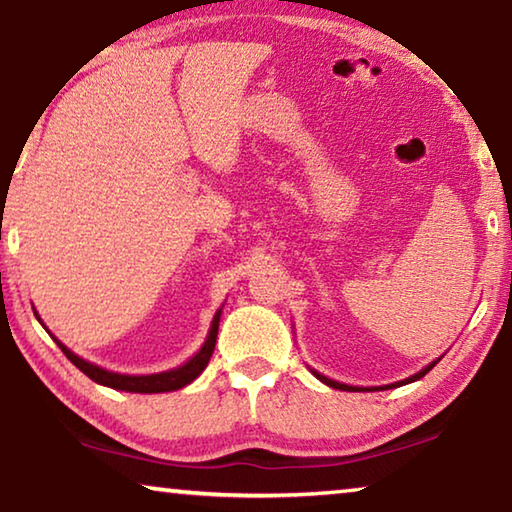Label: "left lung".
Listing matches in <instances>:
<instances>
[{"label":"left lung","mask_w":512,"mask_h":512,"mask_svg":"<svg viewBox=\"0 0 512 512\" xmlns=\"http://www.w3.org/2000/svg\"><path fill=\"white\" fill-rule=\"evenodd\" d=\"M434 365H437V361L434 363H430L427 365V368H423L421 372H416V375H411L409 379H404V381H395V384H388V386H379L381 391H386V388H395V386H402V384H411V381H416V379H421V377H425L427 372H430ZM315 372V370H312ZM315 377L319 379V381H324L326 386H331V388H338V391H361V388L358 386H347V384H340V381H333V379H329V377H324V375H319V372H315ZM365 391H372V388H365Z\"/></svg>","instance_id":"1"}]
</instances>
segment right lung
Wrapping results in <instances>:
<instances>
[{
  "instance_id": "right-lung-1",
  "label": "right lung",
  "mask_w": 512,
  "mask_h": 512,
  "mask_svg": "<svg viewBox=\"0 0 512 512\" xmlns=\"http://www.w3.org/2000/svg\"><path fill=\"white\" fill-rule=\"evenodd\" d=\"M220 312H223V310H218L216 317H213L209 335H207V340H204V345H202L200 352H197L193 358H190L188 363L179 365V368L167 370V372H158V375H140V377H135V375H119V372L103 370V368H98V365L85 361V358H80L78 354H73L71 349H68L66 345H61L57 338H55V342L59 345L61 352L66 354L68 361H71L75 368H80L82 372H85V375L91 381H96V384L117 388V391H128V393H167V391H179V388L188 386L190 381L200 377V372L209 365L211 354H213V347H216V338H218Z\"/></svg>"
}]
</instances>
